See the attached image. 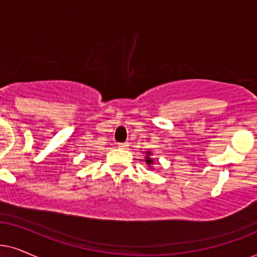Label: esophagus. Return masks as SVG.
Listing matches in <instances>:
<instances>
[{
    "label": "esophagus",
    "instance_id": "esophagus-1",
    "mask_svg": "<svg viewBox=\"0 0 257 257\" xmlns=\"http://www.w3.org/2000/svg\"><path fill=\"white\" fill-rule=\"evenodd\" d=\"M129 147V143L128 142H122V143H118V148L121 149H126Z\"/></svg>",
    "mask_w": 257,
    "mask_h": 257
}]
</instances>
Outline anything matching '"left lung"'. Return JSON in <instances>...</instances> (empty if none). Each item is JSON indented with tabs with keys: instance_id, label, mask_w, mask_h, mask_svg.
<instances>
[{
	"instance_id": "8db88e82",
	"label": "left lung",
	"mask_w": 257,
	"mask_h": 257,
	"mask_svg": "<svg viewBox=\"0 0 257 257\" xmlns=\"http://www.w3.org/2000/svg\"><path fill=\"white\" fill-rule=\"evenodd\" d=\"M149 154L150 153H147V157H146V162H147V164H148V166H150V164H153L154 163V160L153 159H150L149 157Z\"/></svg>"
}]
</instances>
